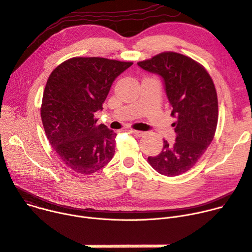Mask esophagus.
<instances>
[{"mask_svg": "<svg viewBox=\"0 0 252 252\" xmlns=\"http://www.w3.org/2000/svg\"><path fill=\"white\" fill-rule=\"evenodd\" d=\"M131 132H132V134H134V136H136V137H142L145 134L143 131H136V130H132Z\"/></svg>", "mask_w": 252, "mask_h": 252, "instance_id": "obj_1", "label": "esophagus"}]
</instances>
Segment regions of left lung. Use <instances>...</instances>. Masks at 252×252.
I'll return each instance as SVG.
<instances>
[{"mask_svg":"<svg viewBox=\"0 0 252 252\" xmlns=\"http://www.w3.org/2000/svg\"><path fill=\"white\" fill-rule=\"evenodd\" d=\"M137 64L162 77L172 107L170 115L177 119L171 125L176 142L163 140L160 153L148 157L147 161L160 175H183L197 163L214 138L218 122L214 83L202 64L178 52L165 51Z\"/></svg>","mask_w":252,"mask_h":252,"instance_id":"8db88e82","label":"left lung"}]
</instances>
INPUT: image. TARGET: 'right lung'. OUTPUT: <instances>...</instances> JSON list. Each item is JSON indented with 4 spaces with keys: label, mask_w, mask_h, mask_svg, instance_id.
<instances>
[{
    "label": "right lung",
    "mask_w": 252,
    "mask_h": 252,
    "mask_svg": "<svg viewBox=\"0 0 252 252\" xmlns=\"http://www.w3.org/2000/svg\"><path fill=\"white\" fill-rule=\"evenodd\" d=\"M133 63L103 57H72L50 73L41 119L54 152L71 170L88 176L110 162L116 134L95 125L113 82Z\"/></svg>",
    "instance_id": "1"
}]
</instances>
